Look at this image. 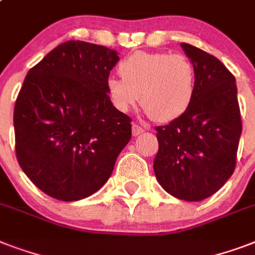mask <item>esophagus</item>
<instances>
[{
    "label": "esophagus",
    "instance_id": "34e87169",
    "mask_svg": "<svg viewBox=\"0 0 255 255\" xmlns=\"http://www.w3.org/2000/svg\"><path fill=\"white\" fill-rule=\"evenodd\" d=\"M144 132V128L140 127V126H137V124H132V135L133 136H139L140 133H143Z\"/></svg>",
    "mask_w": 255,
    "mask_h": 255
}]
</instances>
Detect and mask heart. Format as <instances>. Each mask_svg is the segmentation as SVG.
<instances>
[{
  "mask_svg": "<svg viewBox=\"0 0 255 255\" xmlns=\"http://www.w3.org/2000/svg\"><path fill=\"white\" fill-rule=\"evenodd\" d=\"M122 79L110 78L107 95L114 107L128 112L137 100L148 116L168 123L184 115L196 91V71L185 57L136 51L118 66Z\"/></svg>",
  "mask_w": 255,
  "mask_h": 255,
  "instance_id": "obj_1",
  "label": "heart"
}]
</instances>
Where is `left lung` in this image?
Returning a JSON list of instances; mask_svg holds the SVG:
<instances>
[{
  "label": "left lung",
  "mask_w": 255,
  "mask_h": 255,
  "mask_svg": "<svg viewBox=\"0 0 255 255\" xmlns=\"http://www.w3.org/2000/svg\"><path fill=\"white\" fill-rule=\"evenodd\" d=\"M196 71V91L184 115L156 128L153 170L173 197L201 201L233 174L242 133L236 78L221 61L181 43Z\"/></svg>",
  "instance_id": "obj_1"
}]
</instances>
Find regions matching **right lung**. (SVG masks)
Here are the masks:
<instances>
[{
  "label": "right lung",
  "instance_id": "right-lung-1",
  "mask_svg": "<svg viewBox=\"0 0 255 255\" xmlns=\"http://www.w3.org/2000/svg\"><path fill=\"white\" fill-rule=\"evenodd\" d=\"M118 62L115 50L67 41L26 75L14 107L15 152L50 197L78 201L98 192L131 140V119L106 90Z\"/></svg>",
  "mask_w": 255,
  "mask_h": 255
}]
</instances>
